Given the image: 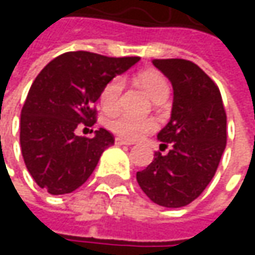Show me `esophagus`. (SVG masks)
<instances>
[{
	"instance_id": "esophagus-1",
	"label": "esophagus",
	"mask_w": 255,
	"mask_h": 255,
	"mask_svg": "<svg viewBox=\"0 0 255 255\" xmlns=\"http://www.w3.org/2000/svg\"><path fill=\"white\" fill-rule=\"evenodd\" d=\"M115 144H118V146H123V144H126V146H131V144H132V141L124 140V138H121V137H117V138H115Z\"/></svg>"
}]
</instances>
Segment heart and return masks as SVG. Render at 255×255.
Wrapping results in <instances>:
<instances>
[{"mask_svg":"<svg viewBox=\"0 0 255 255\" xmlns=\"http://www.w3.org/2000/svg\"><path fill=\"white\" fill-rule=\"evenodd\" d=\"M135 82L144 88V91L150 96L152 100L155 102H162L167 99L170 93V84L168 79L164 77L158 71H144L140 72L135 77ZM124 90V81L123 78L115 77L105 84V87L100 91L99 102L100 106L103 108L105 112H112L118 108L121 94ZM108 127L115 134L128 138V140H135L143 137L147 132H152L158 128V123L153 118H144V120H137L131 118L124 114H115L108 120Z\"/></svg>","mask_w":255,"mask_h":255,"instance_id":"heart-1","label":"heart"}]
</instances>
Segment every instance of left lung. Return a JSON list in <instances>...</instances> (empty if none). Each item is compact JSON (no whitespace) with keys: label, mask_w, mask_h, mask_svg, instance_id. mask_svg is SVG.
<instances>
[{"label":"left lung","mask_w":255,"mask_h":255,"mask_svg":"<svg viewBox=\"0 0 255 255\" xmlns=\"http://www.w3.org/2000/svg\"><path fill=\"white\" fill-rule=\"evenodd\" d=\"M173 84L170 123L158 134L162 155L137 171V183L150 201L180 208L195 201L213 180L226 147V111L217 84L184 59H153Z\"/></svg>","instance_id":"8db88e82"}]
</instances>
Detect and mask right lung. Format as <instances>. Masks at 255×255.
I'll use <instances>...</instances> for the list:
<instances>
[{"label":"right lung","mask_w":255,"mask_h":255,"mask_svg":"<svg viewBox=\"0 0 255 255\" xmlns=\"http://www.w3.org/2000/svg\"><path fill=\"white\" fill-rule=\"evenodd\" d=\"M140 57H108L68 51L53 59L35 78L20 115V147L35 183L51 195L71 193L93 174L115 138L106 128L94 137L75 129L97 121L94 103L108 81Z\"/></svg>","instance_id":"obj_1"}]
</instances>
